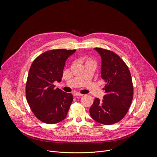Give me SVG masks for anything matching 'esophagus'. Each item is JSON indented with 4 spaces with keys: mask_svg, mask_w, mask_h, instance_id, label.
<instances>
[{
    "mask_svg": "<svg viewBox=\"0 0 157 157\" xmlns=\"http://www.w3.org/2000/svg\"><path fill=\"white\" fill-rule=\"evenodd\" d=\"M74 97H77V96H83V94H81L80 93H78V92H76V93H74Z\"/></svg>",
    "mask_w": 157,
    "mask_h": 157,
    "instance_id": "obj_1",
    "label": "esophagus"
}]
</instances>
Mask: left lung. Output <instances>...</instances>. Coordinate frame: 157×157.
Returning a JSON list of instances; mask_svg holds the SVG:
<instances>
[{
  "mask_svg": "<svg viewBox=\"0 0 157 157\" xmlns=\"http://www.w3.org/2000/svg\"><path fill=\"white\" fill-rule=\"evenodd\" d=\"M101 57V77L106 83L103 100L96 98L90 114L98 123L111 125L120 121L128 111L133 98L130 71L121 58L108 49L94 48Z\"/></svg>",
  "mask_w": 157,
  "mask_h": 157,
  "instance_id": "1",
  "label": "left lung"
}]
</instances>
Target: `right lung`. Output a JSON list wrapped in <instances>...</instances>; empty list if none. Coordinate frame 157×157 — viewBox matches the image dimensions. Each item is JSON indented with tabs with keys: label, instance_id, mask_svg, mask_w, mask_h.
Masks as SVG:
<instances>
[{
	"label": "right lung",
	"instance_id": "right-lung-1",
	"mask_svg": "<svg viewBox=\"0 0 157 157\" xmlns=\"http://www.w3.org/2000/svg\"><path fill=\"white\" fill-rule=\"evenodd\" d=\"M76 49H53L43 53L32 62L26 84L27 102L41 121L54 124L63 120L73 101L71 94L55 88L60 82L65 61Z\"/></svg>",
	"mask_w": 157,
	"mask_h": 157
}]
</instances>
